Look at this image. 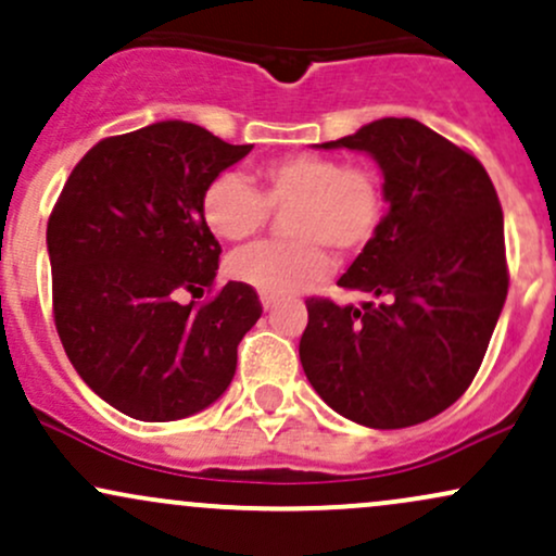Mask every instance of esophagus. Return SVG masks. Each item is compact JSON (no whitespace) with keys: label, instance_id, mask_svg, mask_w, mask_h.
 Wrapping results in <instances>:
<instances>
[{"label":"esophagus","instance_id":"34e87169","mask_svg":"<svg viewBox=\"0 0 556 556\" xmlns=\"http://www.w3.org/2000/svg\"><path fill=\"white\" fill-rule=\"evenodd\" d=\"M260 302H263V309L265 312H273V309H276L278 299L276 296H263V299H260Z\"/></svg>","mask_w":556,"mask_h":556}]
</instances>
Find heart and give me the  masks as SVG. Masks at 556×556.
<instances>
[{"label": "heart", "instance_id": "heart-1", "mask_svg": "<svg viewBox=\"0 0 556 556\" xmlns=\"http://www.w3.org/2000/svg\"><path fill=\"white\" fill-rule=\"evenodd\" d=\"M260 192L241 174L224 172L202 189L205 226L224 241H247L263 231L273 211H291L293 241L257 244L233 254L228 273L265 296H293L330 273V250L358 254L382 224L380 176L362 163L299 153L257 168Z\"/></svg>", "mask_w": 556, "mask_h": 556}]
</instances>
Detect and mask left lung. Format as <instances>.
<instances>
[{
	"instance_id": "obj_1",
	"label": "left lung",
	"mask_w": 556,
	"mask_h": 556,
	"mask_svg": "<svg viewBox=\"0 0 556 556\" xmlns=\"http://www.w3.org/2000/svg\"><path fill=\"white\" fill-rule=\"evenodd\" d=\"M325 150L367 153L388 211L338 286L377 302L306 299V380L332 410L403 429L453 406L473 382L507 299L505 220L471 153L416 119H377Z\"/></svg>"
}]
</instances>
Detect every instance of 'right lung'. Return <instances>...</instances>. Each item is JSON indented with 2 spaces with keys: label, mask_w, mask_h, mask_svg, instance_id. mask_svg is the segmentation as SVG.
<instances>
[{
  "label": "right lung",
  "mask_w": 556,
  "mask_h": 556,
  "mask_svg": "<svg viewBox=\"0 0 556 556\" xmlns=\"http://www.w3.org/2000/svg\"><path fill=\"white\" fill-rule=\"evenodd\" d=\"M250 150L155 122L90 148L59 194L46 228L56 332L83 382L132 419L176 421L218 401L263 315L237 280L207 304L179 302L218 270L202 189Z\"/></svg>",
  "instance_id": "right-lung-1"
}]
</instances>
